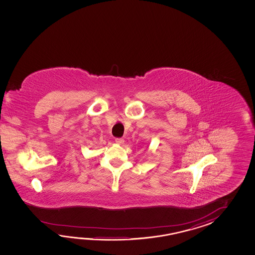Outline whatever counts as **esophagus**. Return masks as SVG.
Wrapping results in <instances>:
<instances>
[{"mask_svg":"<svg viewBox=\"0 0 255 255\" xmlns=\"http://www.w3.org/2000/svg\"><path fill=\"white\" fill-rule=\"evenodd\" d=\"M115 141H116V143H117V144H120V145H121V144H123V143H124V138H122V137H117V138L115 139Z\"/></svg>","mask_w":255,"mask_h":255,"instance_id":"34e87169","label":"esophagus"}]
</instances>
